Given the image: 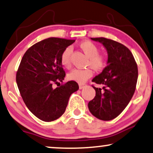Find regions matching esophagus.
Returning <instances> with one entry per match:
<instances>
[{"label": "esophagus", "mask_w": 153, "mask_h": 153, "mask_svg": "<svg viewBox=\"0 0 153 153\" xmlns=\"http://www.w3.org/2000/svg\"><path fill=\"white\" fill-rule=\"evenodd\" d=\"M85 84H79V89H82V88H84V87H85Z\"/></svg>", "instance_id": "34e87169"}]
</instances>
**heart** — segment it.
Segmentation results:
<instances>
[{"instance_id": "b5f03b06", "label": "heart", "mask_w": 153, "mask_h": 153, "mask_svg": "<svg viewBox=\"0 0 153 153\" xmlns=\"http://www.w3.org/2000/svg\"><path fill=\"white\" fill-rule=\"evenodd\" d=\"M79 46L84 53L89 57L87 66H91L95 70L100 71L105 68L107 64V57L104 54L99 53V48L97 45L90 41H85L80 43ZM72 47L68 46L62 51L60 55V62L64 67L69 68L71 66ZM93 71L91 68L79 69L76 68L68 74V79L76 81L78 83H84L93 76Z\"/></svg>"}]
</instances>
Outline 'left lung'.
Masks as SVG:
<instances>
[{"label":"left lung","mask_w":153,"mask_h":153,"mask_svg":"<svg viewBox=\"0 0 153 153\" xmlns=\"http://www.w3.org/2000/svg\"><path fill=\"white\" fill-rule=\"evenodd\" d=\"M102 43L108 53L107 66L92 79L100 88L92 87L96 96L88 103L92 114L98 119L110 120L117 117L132 99L136 89L138 68L134 56L123 44L105 37L91 38Z\"/></svg>","instance_id":"left-lung-1"}]
</instances>
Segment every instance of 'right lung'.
<instances>
[{
	"label": "right lung",
	"instance_id": "1",
	"mask_svg": "<svg viewBox=\"0 0 153 153\" xmlns=\"http://www.w3.org/2000/svg\"><path fill=\"white\" fill-rule=\"evenodd\" d=\"M74 39L50 37L27 49L16 72L19 92L29 110L46 122L59 119L64 113L71 94L79 89L75 81L63 84L66 76L60 55ZM62 82L55 89L54 83Z\"/></svg>",
	"mask_w": 153,
	"mask_h": 153
}]
</instances>
